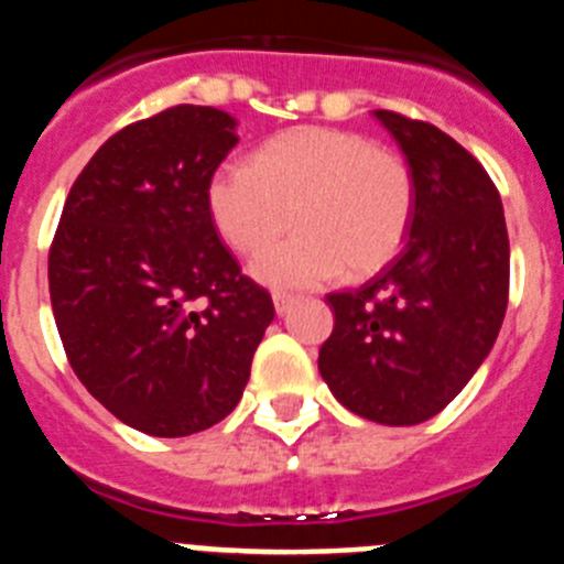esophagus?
<instances>
[{"instance_id":"34e87169","label":"esophagus","mask_w":564,"mask_h":564,"mask_svg":"<svg viewBox=\"0 0 564 564\" xmlns=\"http://www.w3.org/2000/svg\"><path fill=\"white\" fill-rule=\"evenodd\" d=\"M272 303H275L278 315H286V312L292 310V303H295V295H286V292H275V295H272Z\"/></svg>"}]
</instances>
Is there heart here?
Returning a JSON list of instances; mask_svg holds the SVG:
<instances>
[{
  "mask_svg": "<svg viewBox=\"0 0 564 564\" xmlns=\"http://www.w3.org/2000/svg\"><path fill=\"white\" fill-rule=\"evenodd\" d=\"M414 204L403 155L335 127L275 135L252 164L218 166L207 187L209 218L235 252L258 254L292 221L301 227L252 263V275L278 289L329 281L340 269L349 278L380 272L403 249Z\"/></svg>",
  "mask_w": 564,
  "mask_h": 564,
  "instance_id": "heart-1",
  "label": "heart"
}]
</instances>
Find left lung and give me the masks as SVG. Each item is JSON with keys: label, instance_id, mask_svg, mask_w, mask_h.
<instances>
[{"label": "left lung", "instance_id": "obj_1", "mask_svg": "<svg viewBox=\"0 0 564 564\" xmlns=\"http://www.w3.org/2000/svg\"><path fill=\"white\" fill-rule=\"evenodd\" d=\"M375 116L417 187L409 243L360 289L326 295L335 329L317 369L360 417L417 425L452 403L491 351L508 310L511 249L486 166L429 121Z\"/></svg>", "mask_w": 564, "mask_h": 564}]
</instances>
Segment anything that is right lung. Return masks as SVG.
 Listing matches in <instances>:
<instances>
[{"instance_id": "obj_1", "label": "right lung", "mask_w": 564, "mask_h": 564, "mask_svg": "<svg viewBox=\"0 0 564 564\" xmlns=\"http://www.w3.org/2000/svg\"><path fill=\"white\" fill-rule=\"evenodd\" d=\"M235 119L175 105L127 124L73 181L47 258L76 377L121 423L187 437L238 405L275 317L207 207Z\"/></svg>"}]
</instances>
